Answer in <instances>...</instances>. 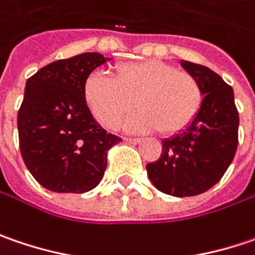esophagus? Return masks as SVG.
Instances as JSON below:
<instances>
[{"instance_id": "obj_1", "label": "esophagus", "mask_w": 255, "mask_h": 255, "mask_svg": "<svg viewBox=\"0 0 255 255\" xmlns=\"http://www.w3.org/2000/svg\"><path fill=\"white\" fill-rule=\"evenodd\" d=\"M123 140H125L126 143H133V145H136V143H139V142H140V139H139V137H123Z\"/></svg>"}]
</instances>
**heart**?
I'll use <instances>...</instances> for the list:
<instances>
[{
    "mask_svg": "<svg viewBox=\"0 0 255 255\" xmlns=\"http://www.w3.org/2000/svg\"><path fill=\"white\" fill-rule=\"evenodd\" d=\"M82 96L89 113L108 129L118 128L136 105L140 112L128 128L163 136L186 130L204 103L197 77L160 60L123 63L115 67L113 77L95 71L84 80Z\"/></svg>",
    "mask_w": 255,
    "mask_h": 255,
    "instance_id": "heart-1",
    "label": "heart"
}]
</instances>
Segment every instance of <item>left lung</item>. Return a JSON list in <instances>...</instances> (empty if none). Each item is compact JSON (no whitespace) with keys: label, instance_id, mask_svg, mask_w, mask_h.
I'll list each match as a JSON object with an SVG mask.
<instances>
[{"label":"left lung","instance_id":"obj_1","mask_svg":"<svg viewBox=\"0 0 255 255\" xmlns=\"http://www.w3.org/2000/svg\"><path fill=\"white\" fill-rule=\"evenodd\" d=\"M181 64L201 83L202 109L186 130L162 140L159 159L147 163L146 169L160 192L192 197L220 182L234 159L240 118L231 86L202 64L185 60Z\"/></svg>","mask_w":255,"mask_h":255}]
</instances>
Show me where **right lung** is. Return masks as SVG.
Here are the masks:
<instances>
[{
  "instance_id": "add662e5",
  "label": "right lung",
  "mask_w": 255,
  "mask_h": 255,
  "mask_svg": "<svg viewBox=\"0 0 255 255\" xmlns=\"http://www.w3.org/2000/svg\"><path fill=\"white\" fill-rule=\"evenodd\" d=\"M110 58L83 53L53 61L27 80L17 116L22 160L53 192L93 189L108 166V150L122 137L108 133L84 106V80Z\"/></svg>"
}]
</instances>
